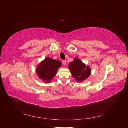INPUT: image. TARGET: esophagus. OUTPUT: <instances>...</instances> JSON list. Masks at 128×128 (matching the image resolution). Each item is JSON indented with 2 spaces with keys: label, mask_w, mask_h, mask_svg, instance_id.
Here are the masks:
<instances>
[{
  "label": "esophagus",
  "mask_w": 128,
  "mask_h": 128,
  "mask_svg": "<svg viewBox=\"0 0 128 128\" xmlns=\"http://www.w3.org/2000/svg\"><path fill=\"white\" fill-rule=\"evenodd\" d=\"M62 63H63V64H64V65H65L66 64V60H62Z\"/></svg>",
  "instance_id": "obj_1"
}]
</instances>
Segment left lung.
<instances>
[{"instance_id": "obj_1", "label": "left lung", "mask_w": 128, "mask_h": 128, "mask_svg": "<svg viewBox=\"0 0 128 128\" xmlns=\"http://www.w3.org/2000/svg\"><path fill=\"white\" fill-rule=\"evenodd\" d=\"M68 68L70 69L72 76L78 82L87 78L91 73L90 67H86V66L77 58H75L74 60L69 64Z\"/></svg>"}]
</instances>
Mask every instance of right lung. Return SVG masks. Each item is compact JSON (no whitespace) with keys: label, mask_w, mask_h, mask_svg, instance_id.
<instances>
[{"label":"right lung","mask_w":128,"mask_h":128,"mask_svg":"<svg viewBox=\"0 0 128 128\" xmlns=\"http://www.w3.org/2000/svg\"><path fill=\"white\" fill-rule=\"evenodd\" d=\"M61 66L59 61L46 58L38 65L36 72L40 78L48 83L57 72L58 69Z\"/></svg>","instance_id":"1"}]
</instances>
